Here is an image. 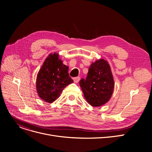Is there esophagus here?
I'll return each instance as SVG.
<instances>
[{
  "instance_id": "1",
  "label": "esophagus",
  "mask_w": 152,
  "mask_h": 152,
  "mask_svg": "<svg viewBox=\"0 0 152 152\" xmlns=\"http://www.w3.org/2000/svg\"><path fill=\"white\" fill-rule=\"evenodd\" d=\"M79 80H80V77H79V76L73 78V81L75 83H77L79 81Z\"/></svg>"
}]
</instances>
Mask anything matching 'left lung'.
<instances>
[{
  "label": "left lung",
  "instance_id": "8db88e82",
  "mask_svg": "<svg viewBox=\"0 0 152 152\" xmlns=\"http://www.w3.org/2000/svg\"><path fill=\"white\" fill-rule=\"evenodd\" d=\"M79 85L84 98L91 106L97 107L105 104L111 99L115 87L108 61L99 59L92 63L86 78L81 79Z\"/></svg>",
  "mask_w": 152,
  "mask_h": 152
}]
</instances>
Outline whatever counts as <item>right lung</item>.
<instances>
[{
    "label": "right lung",
    "mask_w": 152,
    "mask_h": 152,
    "mask_svg": "<svg viewBox=\"0 0 152 152\" xmlns=\"http://www.w3.org/2000/svg\"><path fill=\"white\" fill-rule=\"evenodd\" d=\"M73 83L68 66L63 63L58 53H50L37 73L36 90L41 99L52 103L60 97L64 88Z\"/></svg>",
    "instance_id": "obj_1"
}]
</instances>
